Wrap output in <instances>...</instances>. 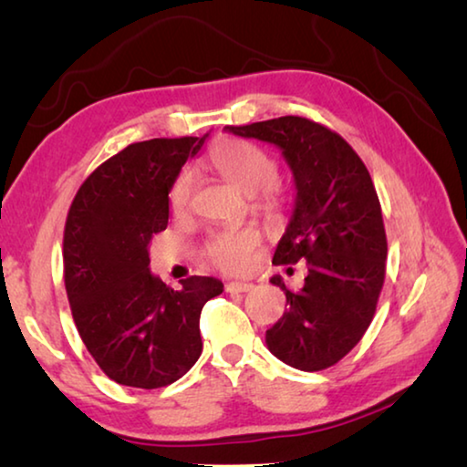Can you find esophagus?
Masks as SVG:
<instances>
[{"mask_svg": "<svg viewBox=\"0 0 467 467\" xmlns=\"http://www.w3.org/2000/svg\"><path fill=\"white\" fill-rule=\"evenodd\" d=\"M225 289H227L229 293H246V291L254 289V285L246 283V281H232V283L225 285Z\"/></svg>", "mask_w": 467, "mask_h": 467, "instance_id": "obj_1", "label": "esophagus"}]
</instances>
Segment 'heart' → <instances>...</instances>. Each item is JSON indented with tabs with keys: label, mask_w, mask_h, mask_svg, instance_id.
Returning a JSON list of instances; mask_svg holds the SVG:
<instances>
[{
	"label": "heart",
	"mask_w": 467,
	"mask_h": 467,
	"mask_svg": "<svg viewBox=\"0 0 467 467\" xmlns=\"http://www.w3.org/2000/svg\"><path fill=\"white\" fill-rule=\"evenodd\" d=\"M209 166L217 174L229 180L246 194H256L258 207L268 215L281 211L283 196L273 186L276 178V163L258 145L242 141V139H225L219 141L207 155ZM194 176L191 170H182L170 191V204L174 213H184L191 202ZM260 244V232L254 227L229 229L215 234L207 244L209 263L225 273H244L252 263V252Z\"/></svg>",
	"instance_id": "obj_1"
}]
</instances>
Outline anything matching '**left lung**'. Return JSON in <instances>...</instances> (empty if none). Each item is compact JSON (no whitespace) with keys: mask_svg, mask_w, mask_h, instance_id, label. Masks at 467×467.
<instances>
[{"mask_svg":"<svg viewBox=\"0 0 467 467\" xmlns=\"http://www.w3.org/2000/svg\"><path fill=\"white\" fill-rule=\"evenodd\" d=\"M225 130L279 147L291 170L296 202L273 265L304 263L306 283L293 293L279 275L271 279L287 309L266 347L296 369L322 371L363 338L383 287L388 242L373 180L345 139L309 119Z\"/></svg>","mask_w":467,"mask_h":467,"instance_id":"1","label":"left lung"}]
</instances>
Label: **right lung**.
Here are the masks:
<instances>
[{"mask_svg": "<svg viewBox=\"0 0 467 467\" xmlns=\"http://www.w3.org/2000/svg\"><path fill=\"white\" fill-rule=\"evenodd\" d=\"M209 137L150 139L106 160L79 186L63 238L65 289L78 332L112 381L155 389L199 361L201 309L223 293L213 276L171 289L150 271L168 227V194Z\"/></svg>", "mask_w": 467, "mask_h": 467, "instance_id": "obj_1", "label": "right lung"}]
</instances>
